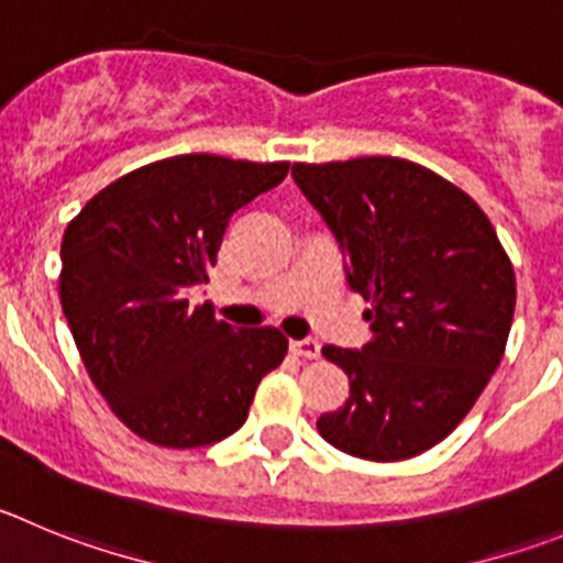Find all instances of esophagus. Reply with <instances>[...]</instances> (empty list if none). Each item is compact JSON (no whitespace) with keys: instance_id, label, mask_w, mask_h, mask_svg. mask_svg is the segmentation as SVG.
<instances>
[{"instance_id":"1","label":"esophagus","mask_w":563,"mask_h":563,"mask_svg":"<svg viewBox=\"0 0 563 563\" xmlns=\"http://www.w3.org/2000/svg\"><path fill=\"white\" fill-rule=\"evenodd\" d=\"M291 353L300 358H317L319 356V342L317 339H294Z\"/></svg>"}]
</instances>
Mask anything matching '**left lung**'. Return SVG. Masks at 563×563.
Here are the masks:
<instances>
[{
  "label": "left lung",
  "instance_id": "1",
  "mask_svg": "<svg viewBox=\"0 0 563 563\" xmlns=\"http://www.w3.org/2000/svg\"><path fill=\"white\" fill-rule=\"evenodd\" d=\"M291 176L339 241L373 331L362 351L322 347L351 378V398L319 415V434L376 463L427 452L503 362L514 266L477 201L415 162H297Z\"/></svg>",
  "mask_w": 563,
  "mask_h": 563
}]
</instances>
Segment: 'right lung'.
<instances>
[{
	"instance_id": "1",
	"label": "right lung",
	"mask_w": 563,
	"mask_h": 563,
	"mask_svg": "<svg viewBox=\"0 0 563 563\" xmlns=\"http://www.w3.org/2000/svg\"><path fill=\"white\" fill-rule=\"evenodd\" d=\"M288 162L185 154L120 176L60 241V308L111 412L165 449L244 427L255 389L286 358L277 328H232L190 306L232 212L280 185Z\"/></svg>"
}]
</instances>
